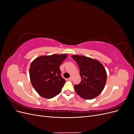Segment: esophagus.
<instances>
[{
	"label": "esophagus",
	"instance_id": "obj_1",
	"mask_svg": "<svg viewBox=\"0 0 134 134\" xmlns=\"http://www.w3.org/2000/svg\"><path fill=\"white\" fill-rule=\"evenodd\" d=\"M68 79H69V80H70V81H71V80H72V77L71 76V77H70V78H69Z\"/></svg>",
	"mask_w": 134,
	"mask_h": 134
}]
</instances>
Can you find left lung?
<instances>
[{"mask_svg":"<svg viewBox=\"0 0 134 134\" xmlns=\"http://www.w3.org/2000/svg\"><path fill=\"white\" fill-rule=\"evenodd\" d=\"M78 64L82 80L75 85V92L85 99H92L102 92L107 80V72L99 61L84 56H71Z\"/></svg>","mask_w":134,"mask_h":134,"instance_id":"obj_1","label":"left lung"}]
</instances>
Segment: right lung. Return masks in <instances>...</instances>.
Returning <instances> with one entry per match:
<instances>
[{"mask_svg":"<svg viewBox=\"0 0 134 134\" xmlns=\"http://www.w3.org/2000/svg\"><path fill=\"white\" fill-rule=\"evenodd\" d=\"M67 56L65 54L41 56L31 63L30 80L40 96L51 98L60 93L66 80L60 74V65Z\"/></svg>","mask_w":134,"mask_h":134,"instance_id":"obj_1","label":"right lung"}]
</instances>
